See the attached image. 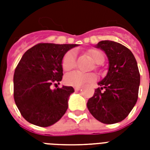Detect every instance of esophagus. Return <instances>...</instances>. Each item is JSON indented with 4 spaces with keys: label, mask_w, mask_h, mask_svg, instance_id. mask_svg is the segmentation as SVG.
<instances>
[{
    "label": "esophagus",
    "mask_w": 150,
    "mask_h": 150,
    "mask_svg": "<svg viewBox=\"0 0 150 150\" xmlns=\"http://www.w3.org/2000/svg\"><path fill=\"white\" fill-rule=\"evenodd\" d=\"M74 89H75V91H79V90H80V87H79V86L74 87Z\"/></svg>",
    "instance_id": "34e87169"
}]
</instances>
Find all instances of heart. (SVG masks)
Listing matches in <instances>:
<instances>
[{
	"label": "heart",
	"instance_id": "1",
	"mask_svg": "<svg viewBox=\"0 0 150 150\" xmlns=\"http://www.w3.org/2000/svg\"><path fill=\"white\" fill-rule=\"evenodd\" d=\"M88 54L97 64H101L104 61V55L97 49H91L88 51ZM76 64L75 53L72 50L66 53L62 60V68L64 71H69L75 68ZM96 75L93 73L84 74L79 71H72L64 76V83L70 86H82L96 80Z\"/></svg>",
	"mask_w": 150,
	"mask_h": 150
}]
</instances>
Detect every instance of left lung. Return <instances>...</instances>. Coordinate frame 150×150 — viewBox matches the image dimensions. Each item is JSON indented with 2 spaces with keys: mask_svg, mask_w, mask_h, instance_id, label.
Wrapping results in <instances>:
<instances>
[{
  "mask_svg": "<svg viewBox=\"0 0 150 150\" xmlns=\"http://www.w3.org/2000/svg\"><path fill=\"white\" fill-rule=\"evenodd\" d=\"M96 47L107 54L109 69L106 77L98 82L100 87L89 99L87 107L100 122L117 123L128 116L137 102L140 84L137 62L128 48L117 42L100 41Z\"/></svg>",
  "mask_w": 150,
  "mask_h": 150,
  "instance_id": "1",
  "label": "left lung"
}]
</instances>
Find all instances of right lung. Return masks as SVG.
<instances>
[{
  "mask_svg": "<svg viewBox=\"0 0 150 150\" xmlns=\"http://www.w3.org/2000/svg\"><path fill=\"white\" fill-rule=\"evenodd\" d=\"M77 44L39 43L27 50L15 70L14 99L20 113L35 125L48 127L58 121L68 109L71 86L56 89L61 82L64 54Z\"/></svg>",
  "mask_w": 150,
  "mask_h": 150,
  "instance_id": "1",
  "label": "right lung"
}]
</instances>
